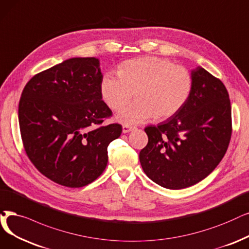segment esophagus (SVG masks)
Returning <instances> with one entry per match:
<instances>
[{
  "instance_id": "obj_1",
  "label": "esophagus",
  "mask_w": 249,
  "mask_h": 249,
  "mask_svg": "<svg viewBox=\"0 0 249 249\" xmlns=\"http://www.w3.org/2000/svg\"><path fill=\"white\" fill-rule=\"evenodd\" d=\"M135 128V126H132V125H127V124H124L123 125V133L124 134H126V133H130L131 131H133Z\"/></svg>"
}]
</instances>
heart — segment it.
I'll return each instance as SVG.
<instances>
[{
	"label": "heart",
	"instance_id": "b5f03b06",
	"mask_svg": "<svg viewBox=\"0 0 249 249\" xmlns=\"http://www.w3.org/2000/svg\"><path fill=\"white\" fill-rule=\"evenodd\" d=\"M193 77L188 69L168 59L142 57L121 64L118 74L103 75L100 91L112 110H121L134 96L138 100L116 116L124 124H137L152 117L165 119L177 114L190 98Z\"/></svg>",
	"mask_w": 249,
	"mask_h": 249
}]
</instances>
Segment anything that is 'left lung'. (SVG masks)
I'll use <instances>...</instances> for the list:
<instances>
[{"instance_id":"left-lung-1","label":"left lung","mask_w":249,"mask_h":249,"mask_svg":"<svg viewBox=\"0 0 249 249\" xmlns=\"http://www.w3.org/2000/svg\"><path fill=\"white\" fill-rule=\"evenodd\" d=\"M191 74L189 100L165 122L145 127L148 144L139 155L147 177L173 190L193 186L210 175L224 157L232 135L225 85L200 66Z\"/></svg>"}]
</instances>
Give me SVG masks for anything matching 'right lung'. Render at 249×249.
Returning <instances> with one entry per match:
<instances>
[{
    "label": "right lung",
    "instance_id": "1",
    "mask_svg": "<svg viewBox=\"0 0 249 249\" xmlns=\"http://www.w3.org/2000/svg\"><path fill=\"white\" fill-rule=\"evenodd\" d=\"M95 57L71 58L33 76L18 106L24 150L37 171L65 187L92 183L107 165V147L122 125H102L112 111L100 91Z\"/></svg>",
    "mask_w": 249,
    "mask_h": 249
}]
</instances>
